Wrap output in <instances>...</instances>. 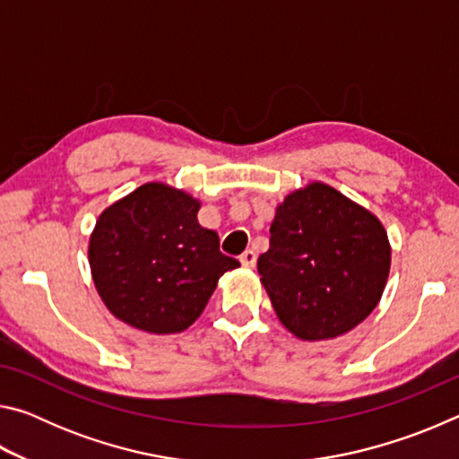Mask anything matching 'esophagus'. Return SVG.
I'll return each mask as SVG.
<instances>
[{
  "label": "esophagus",
  "mask_w": 459,
  "mask_h": 459,
  "mask_svg": "<svg viewBox=\"0 0 459 459\" xmlns=\"http://www.w3.org/2000/svg\"><path fill=\"white\" fill-rule=\"evenodd\" d=\"M240 265L247 267V269H253L255 265H257V255H255V251L247 248V251L240 255Z\"/></svg>",
  "instance_id": "1"
}]
</instances>
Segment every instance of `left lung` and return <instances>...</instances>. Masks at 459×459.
<instances>
[{
	"label": "left lung",
	"mask_w": 459,
	"mask_h": 459,
	"mask_svg": "<svg viewBox=\"0 0 459 459\" xmlns=\"http://www.w3.org/2000/svg\"><path fill=\"white\" fill-rule=\"evenodd\" d=\"M275 314L295 338L332 340L383 298L391 243L375 214L324 182L287 194L257 263Z\"/></svg>",
	"instance_id": "obj_1"
}]
</instances>
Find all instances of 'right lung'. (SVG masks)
Masks as SVG:
<instances>
[{"instance_id": "1", "label": "right lung", "mask_w": 459, "mask_h": 459, "mask_svg": "<svg viewBox=\"0 0 459 459\" xmlns=\"http://www.w3.org/2000/svg\"><path fill=\"white\" fill-rule=\"evenodd\" d=\"M200 200L147 182L99 214L89 238L97 291L117 320L150 333H176L198 320L219 279L238 261L200 227Z\"/></svg>"}]
</instances>
